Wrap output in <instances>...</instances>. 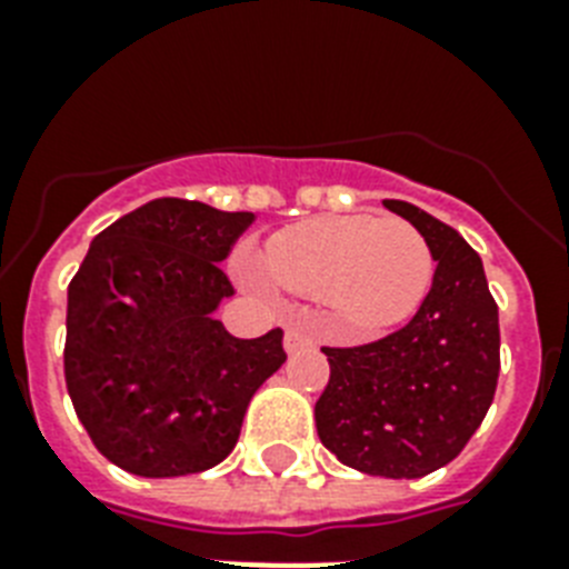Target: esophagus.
<instances>
[{
  "mask_svg": "<svg viewBox=\"0 0 569 569\" xmlns=\"http://www.w3.org/2000/svg\"><path fill=\"white\" fill-rule=\"evenodd\" d=\"M316 342H312V337L307 333V328L303 325H292V328L286 330V351L289 355H298V351H307V348H312Z\"/></svg>",
  "mask_w": 569,
  "mask_h": 569,
  "instance_id": "esophagus-1",
  "label": "esophagus"
}]
</instances>
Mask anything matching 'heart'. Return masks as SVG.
<instances>
[{"instance_id": "heart-1", "label": "heart", "mask_w": 569, "mask_h": 569, "mask_svg": "<svg viewBox=\"0 0 569 569\" xmlns=\"http://www.w3.org/2000/svg\"><path fill=\"white\" fill-rule=\"evenodd\" d=\"M266 266L289 292L328 301L357 337L410 319L433 280L422 232L378 214H328L286 227L268 241Z\"/></svg>"}]
</instances>
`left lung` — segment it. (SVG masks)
Masks as SVG:
<instances>
[{"instance_id": "8db88e82", "label": "left lung", "mask_w": 569, "mask_h": 569, "mask_svg": "<svg viewBox=\"0 0 569 569\" xmlns=\"http://www.w3.org/2000/svg\"><path fill=\"white\" fill-rule=\"evenodd\" d=\"M433 253L431 292L405 328L357 348H321L330 380L316 401L325 449L380 478H422L455 460L493 405L499 307L458 230L405 200H383Z\"/></svg>"}]
</instances>
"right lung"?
Here are the masks:
<instances>
[{
	"label": "right lung",
	"mask_w": 569,
	"mask_h": 569,
	"mask_svg": "<svg viewBox=\"0 0 569 569\" xmlns=\"http://www.w3.org/2000/svg\"><path fill=\"white\" fill-rule=\"evenodd\" d=\"M253 212L159 197L91 241L67 289L64 378L100 455L132 476L221 463L250 398L286 363L283 330L239 339L214 319L221 271Z\"/></svg>",
	"instance_id": "obj_1"
}]
</instances>
